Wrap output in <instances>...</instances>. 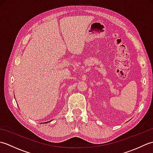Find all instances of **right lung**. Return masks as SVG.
<instances>
[{
	"instance_id": "right-lung-1",
	"label": "right lung",
	"mask_w": 153,
	"mask_h": 153,
	"mask_svg": "<svg viewBox=\"0 0 153 153\" xmlns=\"http://www.w3.org/2000/svg\"><path fill=\"white\" fill-rule=\"evenodd\" d=\"M48 122H45V123H48Z\"/></svg>"
}]
</instances>
